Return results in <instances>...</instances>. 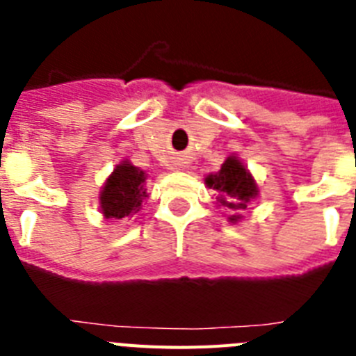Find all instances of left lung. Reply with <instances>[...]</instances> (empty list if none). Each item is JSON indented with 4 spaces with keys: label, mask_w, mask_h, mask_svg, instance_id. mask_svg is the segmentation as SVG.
<instances>
[{
    "label": "left lung",
    "mask_w": 356,
    "mask_h": 356,
    "mask_svg": "<svg viewBox=\"0 0 356 356\" xmlns=\"http://www.w3.org/2000/svg\"><path fill=\"white\" fill-rule=\"evenodd\" d=\"M205 184L216 191L217 207H222L228 212L232 225L242 221V212L260 193L253 175L237 155L226 156L219 171L207 175Z\"/></svg>",
    "instance_id": "1"
}]
</instances>
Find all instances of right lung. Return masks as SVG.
I'll return each instance as SVG.
<instances>
[{
	"label": "right lung",
	"mask_w": 356,
	"mask_h": 356,
	"mask_svg": "<svg viewBox=\"0 0 356 356\" xmlns=\"http://www.w3.org/2000/svg\"><path fill=\"white\" fill-rule=\"evenodd\" d=\"M147 175L128 159L121 160L99 193V210L105 219H122L139 212L147 197Z\"/></svg>",
	"instance_id": "right-lung-1"
}]
</instances>
